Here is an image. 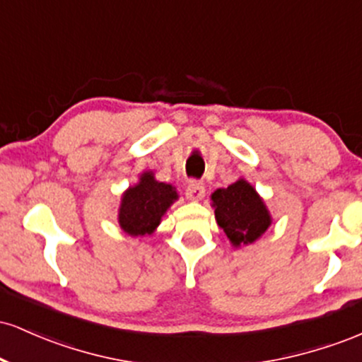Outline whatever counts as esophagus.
<instances>
[{"mask_svg":"<svg viewBox=\"0 0 362 362\" xmlns=\"http://www.w3.org/2000/svg\"><path fill=\"white\" fill-rule=\"evenodd\" d=\"M206 189L204 184L199 180H190L189 185H187V197L192 199V201H199V199L204 197Z\"/></svg>","mask_w":362,"mask_h":362,"instance_id":"1","label":"esophagus"}]
</instances>
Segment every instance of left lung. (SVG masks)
<instances>
[{"instance_id":"obj_1","label":"left lung","mask_w":362,"mask_h":362,"mask_svg":"<svg viewBox=\"0 0 362 362\" xmlns=\"http://www.w3.org/2000/svg\"><path fill=\"white\" fill-rule=\"evenodd\" d=\"M211 199L216 221L236 247L253 243L271 224L269 211L248 182L238 180L226 189H218Z\"/></svg>"}]
</instances>
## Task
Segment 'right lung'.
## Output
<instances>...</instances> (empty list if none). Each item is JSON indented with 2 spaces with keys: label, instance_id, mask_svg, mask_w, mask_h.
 <instances>
[{
  "label": "right lung",
  "instance_id": "right-lung-1",
  "mask_svg": "<svg viewBox=\"0 0 362 362\" xmlns=\"http://www.w3.org/2000/svg\"><path fill=\"white\" fill-rule=\"evenodd\" d=\"M175 199L177 192L172 185L156 182L151 172L143 173L139 184L124 194L119 213L120 228L131 236L151 235Z\"/></svg>",
  "mask_w": 362,
  "mask_h": 362
}]
</instances>
